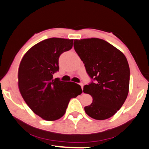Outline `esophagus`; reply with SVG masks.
Segmentation results:
<instances>
[{
    "label": "esophagus",
    "mask_w": 149,
    "mask_h": 149,
    "mask_svg": "<svg viewBox=\"0 0 149 149\" xmlns=\"http://www.w3.org/2000/svg\"><path fill=\"white\" fill-rule=\"evenodd\" d=\"M79 85H80V86H81V89H83V87H84V84H82V83H80L79 84Z\"/></svg>",
    "instance_id": "obj_1"
}]
</instances>
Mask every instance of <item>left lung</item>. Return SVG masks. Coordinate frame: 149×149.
<instances>
[{
  "label": "left lung",
  "instance_id": "8db88e82",
  "mask_svg": "<svg viewBox=\"0 0 149 149\" xmlns=\"http://www.w3.org/2000/svg\"><path fill=\"white\" fill-rule=\"evenodd\" d=\"M75 52L95 81L84 87L93 98L84 108L93 119L103 120L114 116L122 107L129 93L130 70L123 52L99 38L75 39Z\"/></svg>",
  "mask_w": 149,
  "mask_h": 149
}]
</instances>
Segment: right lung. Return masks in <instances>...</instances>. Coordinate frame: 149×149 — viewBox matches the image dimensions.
Listing matches in <instances>:
<instances>
[{
    "instance_id": "add662e5",
    "label": "right lung",
    "mask_w": 149,
    "mask_h": 149,
    "mask_svg": "<svg viewBox=\"0 0 149 149\" xmlns=\"http://www.w3.org/2000/svg\"><path fill=\"white\" fill-rule=\"evenodd\" d=\"M74 39L49 38L38 42L22 58L17 73L19 92L35 114L47 121L64 115L72 98L81 94L80 85L65 82L53 74L58 71V58L73 47Z\"/></svg>"
}]
</instances>
